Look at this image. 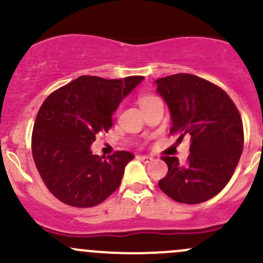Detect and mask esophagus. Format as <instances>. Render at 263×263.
I'll return each mask as SVG.
<instances>
[{
    "mask_svg": "<svg viewBox=\"0 0 263 263\" xmlns=\"http://www.w3.org/2000/svg\"><path fill=\"white\" fill-rule=\"evenodd\" d=\"M139 159H140V160H141L144 164H148V163H151V161L154 160V159L151 158V156H145V155L139 156Z\"/></svg>",
    "mask_w": 263,
    "mask_h": 263,
    "instance_id": "esophagus-1",
    "label": "esophagus"
}]
</instances>
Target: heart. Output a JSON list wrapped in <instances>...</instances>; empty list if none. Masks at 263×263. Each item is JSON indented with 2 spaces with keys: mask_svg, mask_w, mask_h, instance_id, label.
I'll list each match as a JSON object with an SVG mask.
<instances>
[{
  "mask_svg": "<svg viewBox=\"0 0 263 263\" xmlns=\"http://www.w3.org/2000/svg\"><path fill=\"white\" fill-rule=\"evenodd\" d=\"M156 98L154 97V95H141V97L139 98V103H140V107H145V105L148 104V103H151L153 100H155Z\"/></svg>",
  "mask_w": 263,
  "mask_h": 263,
  "instance_id": "1",
  "label": "heart"
}]
</instances>
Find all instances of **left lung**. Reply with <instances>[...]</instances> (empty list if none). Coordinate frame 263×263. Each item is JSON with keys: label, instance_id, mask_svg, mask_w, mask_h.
Listing matches in <instances>:
<instances>
[{"label": "left lung", "instance_id": "left-lung-1", "mask_svg": "<svg viewBox=\"0 0 263 263\" xmlns=\"http://www.w3.org/2000/svg\"><path fill=\"white\" fill-rule=\"evenodd\" d=\"M156 92L171 112V134L191 136L185 165L163 156L168 173L159 187L181 203L205 202L230 181L243 150V123L229 95L210 81L190 73L158 79Z\"/></svg>", "mask_w": 263, "mask_h": 263}]
</instances>
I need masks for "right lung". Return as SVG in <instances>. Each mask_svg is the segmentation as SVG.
<instances>
[{
	"label": "right lung",
	"mask_w": 263,
	"mask_h": 263,
	"mask_svg": "<svg viewBox=\"0 0 263 263\" xmlns=\"http://www.w3.org/2000/svg\"><path fill=\"white\" fill-rule=\"evenodd\" d=\"M142 76L107 80L81 76L60 87L42 104L31 136L34 163L44 184L61 202L91 208L119 187L128 151L94 155L95 136L112 127V116Z\"/></svg>",
	"instance_id": "obj_1"
}]
</instances>
